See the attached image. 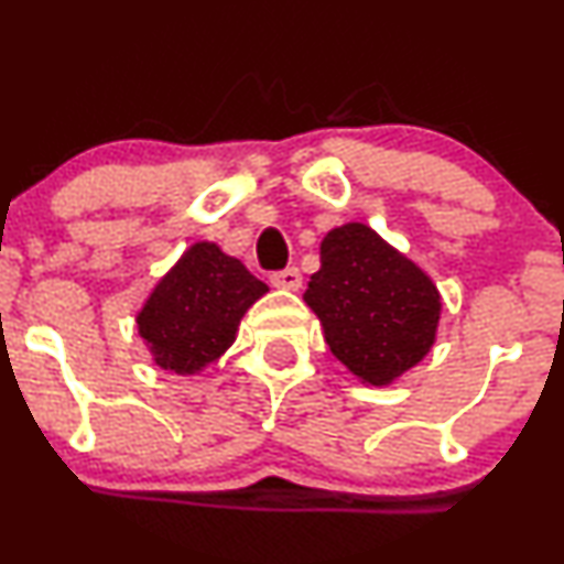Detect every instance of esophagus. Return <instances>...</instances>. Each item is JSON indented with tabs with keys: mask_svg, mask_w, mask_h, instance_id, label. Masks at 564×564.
<instances>
[{
	"mask_svg": "<svg viewBox=\"0 0 564 564\" xmlns=\"http://www.w3.org/2000/svg\"><path fill=\"white\" fill-rule=\"evenodd\" d=\"M270 283L275 289H286V291H296L302 286V273L296 268H286V270H278V273L270 275Z\"/></svg>",
	"mask_w": 564,
	"mask_h": 564,
	"instance_id": "esophagus-1",
	"label": "esophagus"
}]
</instances>
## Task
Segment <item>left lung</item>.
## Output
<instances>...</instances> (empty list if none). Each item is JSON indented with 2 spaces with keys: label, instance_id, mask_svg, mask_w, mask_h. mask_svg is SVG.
<instances>
[{
  "label": "left lung",
  "instance_id": "8db88e82",
  "mask_svg": "<svg viewBox=\"0 0 564 564\" xmlns=\"http://www.w3.org/2000/svg\"><path fill=\"white\" fill-rule=\"evenodd\" d=\"M304 302L336 358L373 387L390 384L435 345V283L360 223L323 238L321 270L310 275Z\"/></svg>",
  "mask_w": 564,
  "mask_h": 564
}]
</instances>
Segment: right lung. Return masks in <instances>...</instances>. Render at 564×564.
Instances as JSON below:
<instances>
[{"label":"right lung","mask_w":564,"mask_h":564,"mask_svg":"<svg viewBox=\"0 0 564 564\" xmlns=\"http://www.w3.org/2000/svg\"><path fill=\"white\" fill-rule=\"evenodd\" d=\"M268 286L217 243H196L159 281L138 315L153 360L196 373L236 341L238 323Z\"/></svg>","instance_id":"1"}]
</instances>
